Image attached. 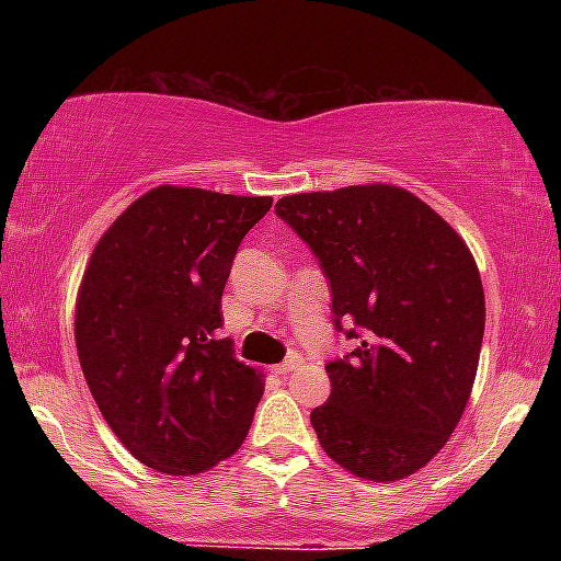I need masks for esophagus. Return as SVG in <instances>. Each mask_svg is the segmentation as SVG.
Segmentation results:
<instances>
[{
  "label": "esophagus",
  "mask_w": 561,
  "mask_h": 561,
  "mask_svg": "<svg viewBox=\"0 0 561 561\" xmlns=\"http://www.w3.org/2000/svg\"><path fill=\"white\" fill-rule=\"evenodd\" d=\"M300 364H302V358H300V356H289L287 362H282V364H276V366H274V375H289V371L298 369Z\"/></svg>",
  "instance_id": "esophagus-1"
}]
</instances>
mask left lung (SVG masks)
<instances>
[{
	"label": "left lung",
	"mask_w": 561,
	"mask_h": 561,
	"mask_svg": "<svg viewBox=\"0 0 561 561\" xmlns=\"http://www.w3.org/2000/svg\"><path fill=\"white\" fill-rule=\"evenodd\" d=\"M276 214L311 244L332 311L362 337L327 364L330 401L311 411L324 454L351 474L396 482L448 443L478 375L485 293L472 250L443 216L396 184L300 192Z\"/></svg>",
	"instance_id": "left-lung-1"
}]
</instances>
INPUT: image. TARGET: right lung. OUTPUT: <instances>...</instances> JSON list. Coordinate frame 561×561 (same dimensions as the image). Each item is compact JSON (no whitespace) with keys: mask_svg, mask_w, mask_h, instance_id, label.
<instances>
[{"mask_svg":"<svg viewBox=\"0 0 561 561\" xmlns=\"http://www.w3.org/2000/svg\"><path fill=\"white\" fill-rule=\"evenodd\" d=\"M272 197L160 184L94 244L76 295V351L105 422L134 459L190 478L237 454L263 371L218 340L242 237Z\"/></svg>","mask_w":561,"mask_h":561,"instance_id":"obj_1","label":"right lung"}]
</instances>
